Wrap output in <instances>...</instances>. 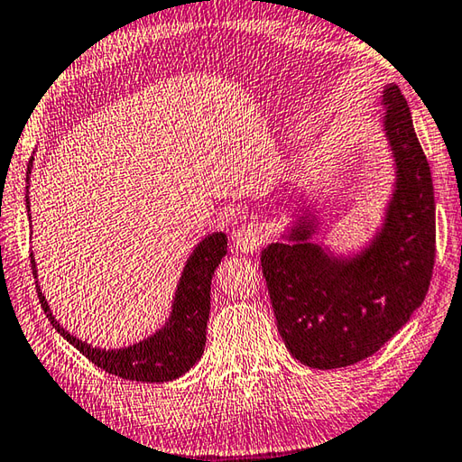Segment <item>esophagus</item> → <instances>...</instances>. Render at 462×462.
I'll list each match as a JSON object with an SVG mask.
<instances>
[{
	"label": "esophagus",
	"instance_id": "1",
	"mask_svg": "<svg viewBox=\"0 0 462 462\" xmlns=\"http://www.w3.org/2000/svg\"><path fill=\"white\" fill-rule=\"evenodd\" d=\"M234 240H236V248H240L242 253H253V250L264 245L266 230H264V226L258 222L242 224L236 230V236H234Z\"/></svg>",
	"mask_w": 462,
	"mask_h": 462
}]
</instances>
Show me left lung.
I'll use <instances>...</instances> for the list:
<instances>
[{"label":"left lung","instance_id":"1","mask_svg":"<svg viewBox=\"0 0 462 462\" xmlns=\"http://www.w3.org/2000/svg\"><path fill=\"white\" fill-rule=\"evenodd\" d=\"M383 129L396 159V189L382 232L362 254L335 258L311 245L313 220L300 217L289 240L260 254L284 346L300 364L333 370L374 356L429 292L436 254L430 165L404 95L385 87Z\"/></svg>","mask_w":462,"mask_h":462}]
</instances>
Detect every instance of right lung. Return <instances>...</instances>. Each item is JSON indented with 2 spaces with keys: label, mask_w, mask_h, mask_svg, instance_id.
<instances>
[{
  "label": "right lung",
  "mask_w": 462,
  "mask_h": 462,
  "mask_svg": "<svg viewBox=\"0 0 462 462\" xmlns=\"http://www.w3.org/2000/svg\"><path fill=\"white\" fill-rule=\"evenodd\" d=\"M30 171L32 159L26 171V183L30 181ZM26 208L30 212L28 186ZM226 253H228V238L222 232L209 234L208 238L199 242L194 254L189 256L186 268H183L178 291H175L170 321H167L162 331L135 343V346L123 349H100L77 339L69 331H64V327L56 321L40 289L38 299L54 329L100 370L119 375L123 380L171 382L175 377L186 374L204 354L206 327L209 317V287H212V274L216 266L220 264ZM30 263L33 279H36L33 254H30Z\"/></svg>",
  "instance_id": "add662e5"
}]
</instances>
